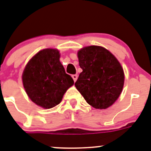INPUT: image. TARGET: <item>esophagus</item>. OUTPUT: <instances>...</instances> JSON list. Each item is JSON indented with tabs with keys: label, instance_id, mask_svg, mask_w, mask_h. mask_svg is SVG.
I'll return each instance as SVG.
<instances>
[{
	"label": "esophagus",
	"instance_id": "34e87169",
	"mask_svg": "<svg viewBox=\"0 0 151 151\" xmlns=\"http://www.w3.org/2000/svg\"><path fill=\"white\" fill-rule=\"evenodd\" d=\"M72 78H73V80H74V82H76V81L77 80V74H74V75H72Z\"/></svg>",
	"mask_w": 151,
	"mask_h": 151
}]
</instances>
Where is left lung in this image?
<instances>
[{"label": "left lung", "instance_id": "1", "mask_svg": "<svg viewBox=\"0 0 151 151\" xmlns=\"http://www.w3.org/2000/svg\"><path fill=\"white\" fill-rule=\"evenodd\" d=\"M83 71L75 83L86 102L96 109H106L121 94L124 72L116 57L105 48L89 46L77 52Z\"/></svg>", "mask_w": 151, "mask_h": 151}]
</instances>
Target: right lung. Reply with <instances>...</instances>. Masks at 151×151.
<instances>
[{"label": "right lung", "instance_id": "add662e5", "mask_svg": "<svg viewBox=\"0 0 151 151\" xmlns=\"http://www.w3.org/2000/svg\"><path fill=\"white\" fill-rule=\"evenodd\" d=\"M59 59V50L44 49L30 59L23 70L22 78L27 95L37 105L45 109L59 104L74 83Z\"/></svg>", "mask_w": 151, "mask_h": 151}]
</instances>
